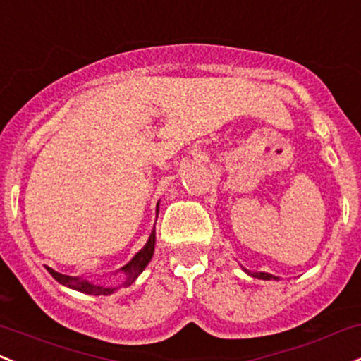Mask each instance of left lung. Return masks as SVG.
Instances as JSON below:
<instances>
[{"label": "left lung", "instance_id": "1", "mask_svg": "<svg viewBox=\"0 0 361 361\" xmlns=\"http://www.w3.org/2000/svg\"><path fill=\"white\" fill-rule=\"evenodd\" d=\"M241 269H243V271L247 272L248 276L257 277V279H264V281H279V277H276V276L269 274V272H250V271H247V269H245V267H241Z\"/></svg>", "mask_w": 361, "mask_h": 361}]
</instances>
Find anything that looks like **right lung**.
<instances>
[{
    "label": "right lung",
    "mask_w": 361,
    "mask_h": 361,
    "mask_svg": "<svg viewBox=\"0 0 361 361\" xmlns=\"http://www.w3.org/2000/svg\"><path fill=\"white\" fill-rule=\"evenodd\" d=\"M157 214H159V202H157V205H156V219H157ZM154 247H156V228H152V233H150L147 243H145L144 247H142L140 250L133 255V259L116 271V272H121L123 277H125V279H123V283L118 284V286H106V284H97V283H92V281H89V279H84V277L61 274V272H56L54 269L47 267V265H46V269H47V272H49V274L53 276L59 284L70 288V290L80 291V293H85V295H92V296H108V295H113L114 291L120 290V288H128L130 284L135 283L137 277L144 272V269L147 267L150 260H152Z\"/></svg>",
    "instance_id": "right-lung-1"
}]
</instances>
